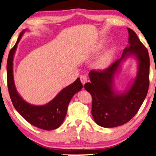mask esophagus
<instances>
[{
    "instance_id": "esophagus-1",
    "label": "esophagus",
    "mask_w": 156,
    "mask_h": 156,
    "mask_svg": "<svg viewBox=\"0 0 156 156\" xmlns=\"http://www.w3.org/2000/svg\"><path fill=\"white\" fill-rule=\"evenodd\" d=\"M80 79H81V83H83V85H84L87 81V78L86 76H85V75H81L80 77Z\"/></svg>"
}]
</instances>
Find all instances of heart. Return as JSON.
Wrapping results in <instances>:
<instances>
[{
	"label": "heart",
	"instance_id": "obj_1",
	"mask_svg": "<svg viewBox=\"0 0 156 156\" xmlns=\"http://www.w3.org/2000/svg\"><path fill=\"white\" fill-rule=\"evenodd\" d=\"M108 41L103 38L99 41L97 43L96 47V51H101L107 47ZM117 51V48L115 46H112L108 50L106 51L102 56L96 62V66L99 69H105L110 65L111 62H112L115 54Z\"/></svg>",
	"mask_w": 156,
	"mask_h": 156
}]
</instances>
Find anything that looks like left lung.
Returning <instances> with one entry per match:
<instances>
[{
    "label": "left lung",
    "instance_id": "left-lung-1",
    "mask_svg": "<svg viewBox=\"0 0 156 156\" xmlns=\"http://www.w3.org/2000/svg\"><path fill=\"white\" fill-rule=\"evenodd\" d=\"M128 30L129 45L124 49L122 57L107 69L89 73L90 83L84 88L92 97V115L97 124L104 128H114L126 124L139 110L147 94L149 83V56L147 49L136 34ZM136 58L138 71L131 86L119 94L113 87L114 76L121 63L128 57Z\"/></svg>",
    "mask_w": 156,
    "mask_h": 156
}]
</instances>
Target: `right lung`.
<instances>
[{"label":"right lung","instance_id":"add662e5","mask_svg":"<svg viewBox=\"0 0 156 156\" xmlns=\"http://www.w3.org/2000/svg\"><path fill=\"white\" fill-rule=\"evenodd\" d=\"M26 30L20 32L16 43L9 54L7 64L9 93L15 108L28 123L43 130H54L62 124L70 100L82 89L83 85L80 79L77 78L75 82L62 90L50 102L44 105H34L25 101L20 96L15 86L13 61L17 44Z\"/></svg>","mask_w":156,"mask_h":156}]
</instances>
